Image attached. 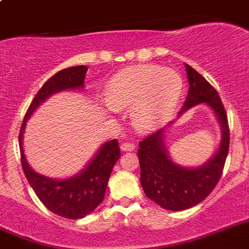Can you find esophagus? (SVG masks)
<instances>
[{"label":"esophagus","instance_id":"34e87169","mask_svg":"<svg viewBox=\"0 0 249 249\" xmlns=\"http://www.w3.org/2000/svg\"><path fill=\"white\" fill-rule=\"evenodd\" d=\"M136 148V145L135 143H132V142H123L122 145H121V150L122 151H133Z\"/></svg>","mask_w":249,"mask_h":249}]
</instances>
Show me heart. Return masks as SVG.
I'll return each instance as SVG.
<instances>
[{
	"instance_id": "heart-1",
	"label": "heart",
	"mask_w": 249,
	"mask_h": 249,
	"mask_svg": "<svg viewBox=\"0 0 249 249\" xmlns=\"http://www.w3.org/2000/svg\"><path fill=\"white\" fill-rule=\"evenodd\" d=\"M182 92V78L174 69L139 65L117 74L108 84L106 99L110 108L132 109L137 131L160 127L171 114Z\"/></svg>"
}]
</instances>
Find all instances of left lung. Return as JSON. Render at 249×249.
Listing matches in <instances>:
<instances>
[{
  "instance_id": "obj_1",
  "label": "left lung",
  "mask_w": 249,
  "mask_h": 249,
  "mask_svg": "<svg viewBox=\"0 0 249 249\" xmlns=\"http://www.w3.org/2000/svg\"><path fill=\"white\" fill-rule=\"evenodd\" d=\"M185 68L190 87L179 117L196 104H208L220 123L222 140L215 154L197 167H182L170 159L165 145L166 127L151 133L140 142L137 155L143 191L151 200L173 212L194 207L213 191L222 176L229 151L228 117L219 94L196 70L188 64Z\"/></svg>"
}]
</instances>
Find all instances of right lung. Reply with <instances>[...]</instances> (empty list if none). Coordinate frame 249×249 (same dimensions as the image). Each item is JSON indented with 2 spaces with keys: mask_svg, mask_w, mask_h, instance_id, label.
Segmentation results:
<instances>
[{
  "mask_svg": "<svg viewBox=\"0 0 249 249\" xmlns=\"http://www.w3.org/2000/svg\"><path fill=\"white\" fill-rule=\"evenodd\" d=\"M87 70L88 68L86 65H78L60 70L53 75L40 88L30 104L18 135L21 163L27 181L40 201L50 212L68 219L84 218L102 203L112 169L121 156L118 142L117 140H110L103 143L94 157L89 161L86 169L69 179L58 180L37 174L30 166L23 154L22 135L30 116L50 95L63 90H74L84 87Z\"/></svg>",
  "mask_w": 249,
  "mask_h": 249,
  "instance_id": "add662e5",
  "label": "right lung"
}]
</instances>
